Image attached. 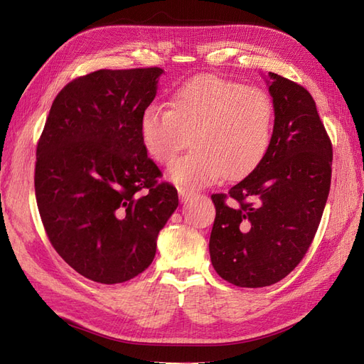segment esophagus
Instances as JSON below:
<instances>
[{
    "instance_id": "34e87169",
    "label": "esophagus",
    "mask_w": 364,
    "mask_h": 364,
    "mask_svg": "<svg viewBox=\"0 0 364 364\" xmlns=\"http://www.w3.org/2000/svg\"><path fill=\"white\" fill-rule=\"evenodd\" d=\"M178 195H180V200L181 201H186V200L191 198V196L193 195V192L191 189H188V188H183V186H180V188H178Z\"/></svg>"
}]
</instances>
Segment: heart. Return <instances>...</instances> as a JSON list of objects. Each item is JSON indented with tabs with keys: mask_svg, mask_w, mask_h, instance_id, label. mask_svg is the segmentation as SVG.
Here are the masks:
<instances>
[{
	"mask_svg": "<svg viewBox=\"0 0 364 364\" xmlns=\"http://www.w3.org/2000/svg\"><path fill=\"white\" fill-rule=\"evenodd\" d=\"M140 128L144 148L161 164L172 163L191 137L192 149L172 164L171 178L195 189L256 168L273 139L274 105L262 88L204 75L184 82L171 108L149 105Z\"/></svg>",
	"mask_w": 364,
	"mask_h": 364,
	"instance_id": "obj_1",
	"label": "heart"
}]
</instances>
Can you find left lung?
I'll list each match as a JSON object with an SVG mask.
<instances>
[{
  "instance_id": "1",
  "label": "left lung",
  "mask_w": 364,
  "mask_h": 364,
  "mask_svg": "<svg viewBox=\"0 0 364 364\" xmlns=\"http://www.w3.org/2000/svg\"><path fill=\"white\" fill-rule=\"evenodd\" d=\"M273 139L264 159L225 193H213L215 272L241 288L273 285L302 261L331 188L332 143L316 102L296 82L268 73Z\"/></svg>"
}]
</instances>
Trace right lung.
<instances>
[{"label":"right lung","mask_w":364,"mask_h":364,"mask_svg":"<svg viewBox=\"0 0 364 364\" xmlns=\"http://www.w3.org/2000/svg\"><path fill=\"white\" fill-rule=\"evenodd\" d=\"M161 73L97 70L73 79L51 103L38 140L35 193L48 241L73 269L99 284L143 273L178 205L140 128Z\"/></svg>","instance_id":"right-lung-1"}]
</instances>
